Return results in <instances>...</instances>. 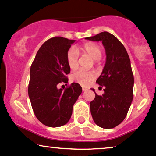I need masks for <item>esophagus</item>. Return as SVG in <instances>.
<instances>
[{"instance_id":"esophagus-1","label":"esophagus","mask_w":156,"mask_h":156,"mask_svg":"<svg viewBox=\"0 0 156 156\" xmlns=\"http://www.w3.org/2000/svg\"><path fill=\"white\" fill-rule=\"evenodd\" d=\"M88 88L87 87H82V91H84V92H85V91H87Z\"/></svg>"}]
</instances>
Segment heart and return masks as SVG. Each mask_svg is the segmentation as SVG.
<instances>
[{"instance_id": "1", "label": "heart", "mask_w": 156, "mask_h": 156, "mask_svg": "<svg viewBox=\"0 0 156 156\" xmlns=\"http://www.w3.org/2000/svg\"><path fill=\"white\" fill-rule=\"evenodd\" d=\"M78 52L86 54L93 60H98L101 58L103 51L99 45L95 43H86L82 45ZM66 63L68 67L71 71H74L78 67V53L74 48H71L66 53ZM96 78V73L94 71L79 70L71 76V80L82 86H87Z\"/></svg>"}]
</instances>
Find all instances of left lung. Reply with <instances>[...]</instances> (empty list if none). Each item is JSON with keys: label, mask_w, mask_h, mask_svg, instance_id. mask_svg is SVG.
<instances>
[{"label": "left lung", "mask_w": 156, "mask_h": 156, "mask_svg": "<svg viewBox=\"0 0 156 156\" xmlns=\"http://www.w3.org/2000/svg\"><path fill=\"white\" fill-rule=\"evenodd\" d=\"M85 38L101 41L107 55L105 66L96 80L104 87V93L98 96L95 93L94 100L90 103L91 115L96 125L113 129L126 118L133 100L134 79L129 56L121 42L109 32Z\"/></svg>", "instance_id": "1"}]
</instances>
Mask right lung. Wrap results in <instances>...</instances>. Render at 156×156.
<instances>
[{
    "instance_id": "1",
    "label": "right lung",
    "mask_w": 156,
    "mask_h": 156,
    "mask_svg": "<svg viewBox=\"0 0 156 156\" xmlns=\"http://www.w3.org/2000/svg\"><path fill=\"white\" fill-rule=\"evenodd\" d=\"M75 40L56 36L46 41L36 53L30 70L28 96L36 117L44 125L60 127L66 124L72 115L73 106L82 93L76 82L67 85L70 69L66 53Z\"/></svg>"
}]
</instances>
